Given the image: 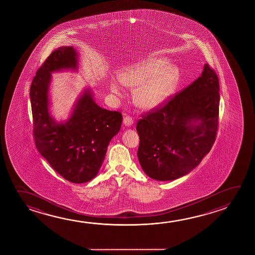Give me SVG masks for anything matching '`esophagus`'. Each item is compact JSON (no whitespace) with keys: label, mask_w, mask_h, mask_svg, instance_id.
<instances>
[{"label":"esophagus","mask_w":255,"mask_h":255,"mask_svg":"<svg viewBox=\"0 0 255 255\" xmlns=\"http://www.w3.org/2000/svg\"><path fill=\"white\" fill-rule=\"evenodd\" d=\"M124 125H125L126 127H130V126L133 125L132 118L129 117H124Z\"/></svg>","instance_id":"34e87169"}]
</instances>
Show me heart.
Listing matches in <instances>:
<instances>
[{"instance_id": "heart-1", "label": "heart", "mask_w": 255, "mask_h": 255, "mask_svg": "<svg viewBox=\"0 0 255 255\" xmlns=\"http://www.w3.org/2000/svg\"><path fill=\"white\" fill-rule=\"evenodd\" d=\"M119 79L127 87L137 88L133 96L137 107L152 110L167 102L174 94L180 84V71L168 59H146L124 67ZM121 84L116 79L109 82L110 92L117 98L123 96Z\"/></svg>"}]
</instances>
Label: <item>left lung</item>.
Returning <instances> with one entry per match:
<instances>
[{
    "mask_svg": "<svg viewBox=\"0 0 255 255\" xmlns=\"http://www.w3.org/2000/svg\"><path fill=\"white\" fill-rule=\"evenodd\" d=\"M219 90L217 75L205 64L195 82L138 122L137 155L146 175L160 181L177 180L201 163L216 137Z\"/></svg>",
    "mask_w": 255,
    "mask_h": 255,
    "instance_id": "obj_1",
    "label": "left lung"
}]
</instances>
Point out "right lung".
Instances as JSON below:
<instances>
[{
	"label": "right lung",
	"mask_w": 255,
	"mask_h": 255,
	"mask_svg": "<svg viewBox=\"0 0 255 255\" xmlns=\"http://www.w3.org/2000/svg\"><path fill=\"white\" fill-rule=\"evenodd\" d=\"M80 57L73 46L59 47L38 70L30 88L35 146L65 180L85 183L96 177L109 142L121 129L123 117L102 109L92 88L76 98L68 117L57 121L51 114V74L79 71Z\"/></svg>",
	"instance_id": "right-lung-1"
}]
</instances>
